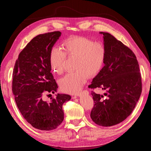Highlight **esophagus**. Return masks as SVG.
Returning <instances> with one entry per match:
<instances>
[{
  "instance_id": "obj_1",
  "label": "esophagus",
  "mask_w": 151,
  "mask_h": 151,
  "mask_svg": "<svg viewBox=\"0 0 151 151\" xmlns=\"http://www.w3.org/2000/svg\"><path fill=\"white\" fill-rule=\"evenodd\" d=\"M82 94H89V92H88V91H83V93H81V94H77V96H81L82 95ZM77 98V97L76 96H73V97H72V98H73V99H76Z\"/></svg>"
}]
</instances>
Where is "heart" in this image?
Segmentation results:
<instances>
[{"label": "heart", "instance_id": "heart-1", "mask_svg": "<svg viewBox=\"0 0 151 151\" xmlns=\"http://www.w3.org/2000/svg\"><path fill=\"white\" fill-rule=\"evenodd\" d=\"M63 51L54 47L50 52V63L53 70L61 74L65 70L66 55L77 57L76 72H69L60 81L61 89L65 93L77 94L83 88L89 75L98 74L104 65L106 49L103 43H95L90 38L75 36L63 43Z\"/></svg>", "mask_w": 151, "mask_h": 151}]
</instances>
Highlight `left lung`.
<instances>
[{"label":"left lung","mask_w":151,"mask_h":151,"mask_svg":"<svg viewBox=\"0 0 151 151\" xmlns=\"http://www.w3.org/2000/svg\"><path fill=\"white\" fill-rule=\"evenodd\" d=\"M103 35L106 58L90 88L106 91L91 93L94 101L91 118L97 125L110 127L125 120L133 111L142 92L139 65L132 50L108 33Z\"/></svg>","instance_id":"obj_1"}]
</instances>
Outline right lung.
I'll list each match as a JSON object with an SVG mask.
<instances>
[{"label":"right lung","mask_w":151,"mask_h":151,"mask_svg":"<svg viewBox=\"0 0 151 151\" xmlns=\"http://www.w3.org/2000/svg\"><path fill=\"white\" fill-rule=\"evenodd\" d=\"M61 34L54 31L32 39L19 53L13 70L12 91L17 106L24 119L41 130H52L61 124L62 105L71 99L70 95L59 93L50 101L43 99L45 93L57 92L50 52Z\"/></svg>","instance_id":"add662e5"}]
</instances>
